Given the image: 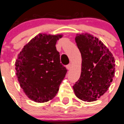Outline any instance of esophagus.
I'll use <instances>...</instances> for the list:
<instances>
[{
    "mask_svg": "<svg viewBox=\"0 0 124 124\" xmlns=\"http://www.w3.org/2000/svg\"><path fill=\"white\" fill-rule=\"evenodd\" d=\"M66 67H67V69H68V70H70V69H71V68H72V64H68V65H67V66H66Z\"/></svg>",
    "mask_w": 124,
    "mask_h": 124,
    "instance_id": "esophagus-1",
    "label": "esophagus"
}]
</instances>
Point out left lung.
Masks as SVG:
<instances>
[{
  "instance_id": "8db88e82",
  "label": "left lung",
  "mask_w": 124,
  "mask_h": 124,
  "mask_svg": "<svg viewBox=\"0 0 124 124\" xmlns=\"http://www.w3.org/2000/svg\"><path fill=\"white\" fill-rule=\"evenodd\" d=\"M75 41L82 62L80 78L73 86L74 93L83 101H95L111 85L115 71V59L102 41L91 34H77Z\"/></svg>"
}]
</instances>
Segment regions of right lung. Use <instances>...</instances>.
<instances>
[{"instance_id":"1","label":"right lung","mask_w":124,"mask_h":124,"mask_svg":"<svg viewBox=\"0 0 124 124\" xmlns=\"http://www.w3.org/2000/svg\"><path fill=\"white\" fill-rule=\"evenodd\" d=\"M62 36L39 34L18 55L15 62L18 80L25 95L35 102L53 99L66 74L55 46Z\"/></svg>"}]
</instances>
